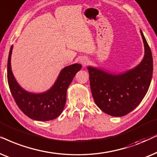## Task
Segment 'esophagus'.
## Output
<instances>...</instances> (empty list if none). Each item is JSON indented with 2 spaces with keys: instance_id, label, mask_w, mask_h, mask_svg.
Segmentation results:
<instances>
[{
  "instance_id": "esophagus-1",
  "label": "esophagus",
  "mask_w": 157,
  "mask_h": 157,
  "mask_svg": "<svg viewBox=\"0 0 157 157\" xmlns=\"http://www.w3.org/2000/svg\"><path fill=\"white\" fill-rule=\"evenodd\" d=\"M80 62L83 66H85L87 64V59H86V58H82V59H80Z\"/></svg>"
}]
</instances>
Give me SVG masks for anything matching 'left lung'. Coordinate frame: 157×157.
Listing matches in <instances>:
<instances>
[{"instance_id":"left-lung-1","label":"left lung","mask_w":157,"mask_h":157,"mask_svg":"<svg viewBox=\"0 0 157 157\" xmlns=\"http://www.w3.org/2000/svg\"><path fill=\"white\" fill-rule=\"evenodd\" d=\"M145 54L134 69L115 75L88 67L90 85L94 101L100 109L112 116H124L134 110L149 90L153 74V59L143 33Z\"/></svg>"}]
</instances>
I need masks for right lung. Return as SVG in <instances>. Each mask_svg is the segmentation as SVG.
<instances>
[{
  "label": "right lung",
  "mask_w": 157,
  "mask_h": 157,
  "mask_svg": "<svg viewBox=\"0 0 157 157\" xmlns=\"http://www.w3.org/2000/svg\"><path fill=\"white\" fill-rule=\"evenodd\" d=\"M12 49L11 46L8 59L7 77L10 93L18 107L26 116L33 120L47 121L57 118L65 105L67 90L82 65L74 64L64 67L54 86L45 93H30L19 86L12 73L10 67Z\"/></svg>",
  "instance_id": "right-lung-1"
}]
</instances>
